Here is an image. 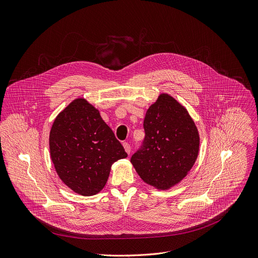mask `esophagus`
<instances>
[{"instance_id": "1", "label": "esophagus", "mask_w": 258, "mask_h": 258, "mask_svg": "<svg viewBox=\"0 0 258 258\" xmlns=\"http://www.w3.org/2000/svg\"><path fill=\"white\" fill-rule=\"evenodd\" d=\"M123 146H124V148H125V151H126L128 154H130V152H131V146H130V144H129L128 142H124V143H123Z\"/></svg>"}]
</instances>
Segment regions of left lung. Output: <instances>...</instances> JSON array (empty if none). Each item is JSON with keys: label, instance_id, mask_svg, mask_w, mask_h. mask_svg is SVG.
<instances>
[{"label": "left lung", "instance_id": "obj_1", "mask_svg": "<svg viewBox=\"0 0 258 258\" xmlns=\"http://www.w3.org/2000/svg\"><path fill=\"white\" fill-rule=\"evenodd\" d=\"M145 137L131 163L140 178L158 189H169L186 177L199 150V134L186 109L163 93L146 112Z\"/></svg>", "mask_w": 258, "mask_h": 258}]
</instances>
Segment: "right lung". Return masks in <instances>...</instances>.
Returning <instances> with one entry per match:
<instances>
[{
  "mask_svg": "<svg viewBox=\"0 0 258 258\" xmlns=\"http://www.w3.org/2000/svg\"><path fill=\"white\" fill-rule=\"evenodd\" d=\"M49 151L60 179L84 196L98 193L113 163L127 158L112 129L84 98L73 100L55 119Z\"/></svg>",
  "mask_w": 258,
  "mask_h": 258,
  "instance_id": "obj_1",
  "label": "right lung"
}]
</instances>
